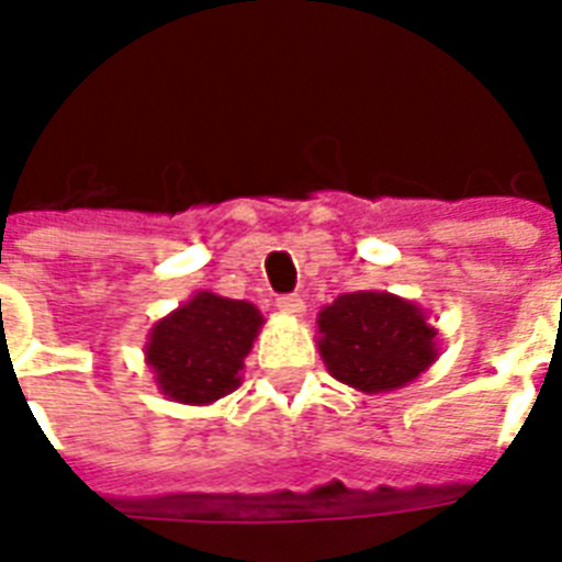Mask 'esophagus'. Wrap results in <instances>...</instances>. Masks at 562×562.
Instances as JSON below:
<instances>
[{
    "mask_svg": "<svg viewBox=\"0 0 562 562\" xmlns=\"http://www.w3.org/2000/svg\"><path fill=\"white\" fill-rule=\"evenodd\" d=\"M277 306H280V312H285V315H303V297L300 294H282V297H277Z\"/></svg>",
    "mask_w": 562,
    "mask_h": 562,
    "instance_id": "esophagus-1",
    "label": "esophagus"
}]
</instances>
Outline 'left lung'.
Returning <instances> with one entry per match:
<instances>
[{
	"instance_id": "obj_1",
	"label": "left lung",
	"mask_w": 562,
	"mask_h": 562,
	"mask_svg": "<svg viewBox=\"0 0 562 562\" xmlns=\"http://www.w3.org/2000/svg\"><path fill=\"white\" fill-rule=\"evenodd\" d=\"M318 329L329 374L368 395L406 385L436 359L424 312L385 291L341 294L321 310Z\"/></svg>"
}]
</instances>
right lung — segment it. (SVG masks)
Listing matches in <instances>:
<instances>
[{
	"instance_id": "1",
	"label": "right lung",
	"mask_w": 562,
	"mask_h": 562,
	"mask_svg": "<svg viewBox=\"0 0 562 562\" xmlns=\"http://www.w3.org/2000/svg\"><path fill=\"white\" fill-rule=\"evenodd\" d=\"M259 327L262 315L247 300L194 294L153 327L147 362L158 389L179 404H212L235 392Z\"/></svg>"
}]
</instances>
